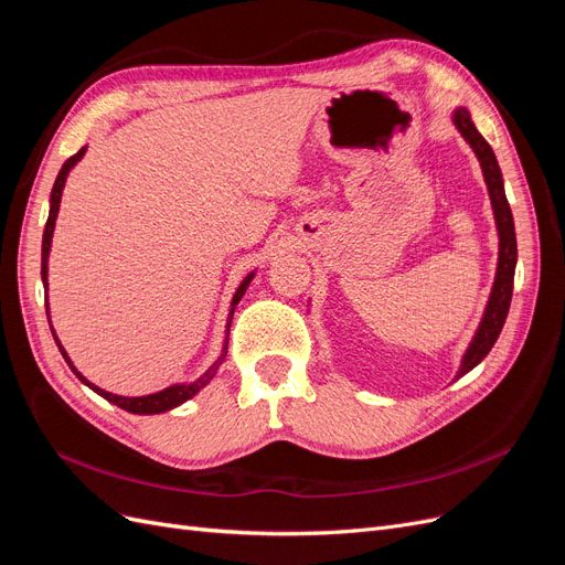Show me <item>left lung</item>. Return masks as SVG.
<instances>
[{"label": "left lung", "instance_id": "left-lung-1", "mask_svg": "<svg viewBox=\"0 0 565 565\" xmlns=\"http://www.w3.org/2000/svg\"><path fill=\"white\" fill-rule=\"evenodd\" d=\"M455 125L461 131V136L469 141L473 148L476 158L481 160L483 167V177L488 183V193L492 200V212L494 221H498V231H500V262H498V276H494L492 285V295L488 301V309L483 313L481 324H478V332L471 341V347L465 353V361H461L459 374H467L473 370L483 358L490 353V349L498 341L504 320L509 313V303H511V292H514V270H516V233H514V216H511L509 202L504 195V185H502V172L500 164L494 160V152L488 146L478 129L471 122V115L467 108L455 110Z\"/></svg>", "mask_w": 565, "mask_h": 565}]
</instances>
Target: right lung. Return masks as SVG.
I'll return each mask as SVG.
<instances>
[{"label": "right lung", "instance_id": "add662e5", "mask_svg": "<svg viewBox=\"0 0 565 565\" xmlns=\"http://www.w3.org/2000/svg\"><path fill=\"white\" fill-rule=\"evenodd\" d=\"M84 156V148H79L73 158H67L65 162H63V167H61V172H58V177H56V183H54V191H51V210H49V218H46V226H44V237H42V282H44V287H46V259H49V249H51V235H54V226H56V216H58V207H61V195H63V185H65V177H67V172H71V169L79 162V158ZM254 278V273H249V276L243 280V285L237 287V292H235V297H233V301H231V318H228V328H231V320H233V311H235V303L243 299V295H245V289H247V285H249V280ZM46 318H49V303H46ZM51 334H54V330H51ZM54 339H56V334H54ZM56 344H58V339H56ZM58 351L63 353V358H65V363L71 365V370L77 374V377L87 384L89 388H94L98 396H104L106 401H110V403H115L117 407H122V409H127V413H134V415H158V413H167V409H172V407H177V405H181V403H185L188 398H193L195 393L202 388V386H207L210 384V380L214 377L216 374V370H218V365L224 363V358H226V353H228V337H226V344H224V353H221L218 358H216V363L202 374L200 380H195L193 384H177V386H169V388H164V391H158V393H150V396H139V398H125V396H115V393H108V391H104V388H98V386H94L92 382H87L82 377V374L75 370V365L71 363V358H67V353L63 351V347L58 344Z\"/></svg>", "mask_w": 565, "mask_h": 565}]
</instances>
